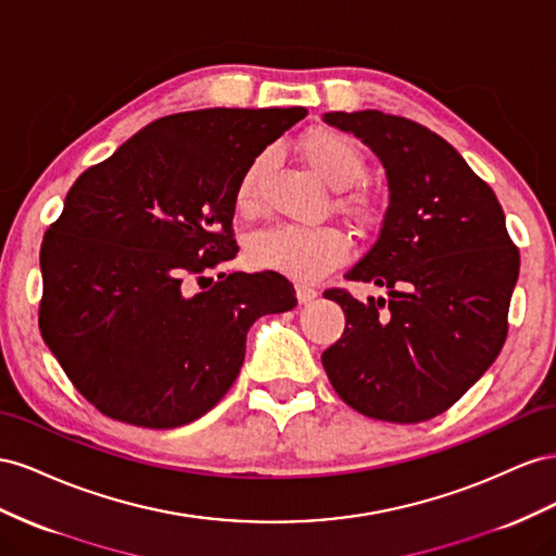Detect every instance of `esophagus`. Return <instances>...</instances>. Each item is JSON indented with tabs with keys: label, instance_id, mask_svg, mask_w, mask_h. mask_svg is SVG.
<instances>
[{
	"label": "esophagus",
	"instance_id": "esophagus-1",
	"mask_svg": "<svg viewBox=\"0 0 556 556\" xmlns=\"http://www.w3.org/2000/svg\"><path fill=\"white\" fill-rule=\"evenodd\" d=\"M295 295L300 303H309V300H314L319 293H316V289L307 287V283H295Z\"/></svg>",
	"mask_w": 556,
	"mask_h": 556
}]
</instances>
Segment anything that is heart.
Returning a JSON list of instances; mask_svg holds the SVG:
<instances>
[{
	"label": "heart",
	"mask_w": 556,
	"mask_h": 556,
	"mask_svg": "<svg viewBox=\"0 0 556 556\" xmlns=\"http://www.w3.org/2000/svg\"><path fill=\"white\" fill-rule=\"evenodd\" d=\"M300 153L319 177L344 188L366 172V155L358 141L336 128H316L300 137ZM267 167V153L253 157L235 188V207L253 214L261 204V181ZM340 212L356 226H372L382 214L379 200L366 190H352L338 198ZM346 256L344 235L332 226L275 224L253 232L247 242V258L253 267L273 269L300 281L316 279Z\"/></svg>",
	"instance_id": "obj_1"
}]
</instances>
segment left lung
<instances>
[{
	"label": "left lung",
	"instance_id": "8db88e82",
	"mask_svg": "<svg viewBox=\"0 0 556 556\" xmlns=\"http://www.w3.org/2000/svg\"><path fill=\"white\" fill-rule=\"evenodd\" d=\"M324 121L379 155L391 190L377 242L344 275L389 298L324 293L346 316L342 338L321 354L326 375L370 419H433L501 354L519 249L494 190L440 135L375 109Z\"/></svg>",
	"mask_w": 556,
	"mask_h": 556
}]
</instances>
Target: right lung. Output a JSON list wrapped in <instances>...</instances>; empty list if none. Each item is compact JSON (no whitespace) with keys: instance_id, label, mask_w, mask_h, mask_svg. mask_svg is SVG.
<instances>
[{"instance_id":"add662e5","label":"right lung","mask_w":556,"mask_h":556,"mask_svg":"<svg viewBox=\"0 0 556 556\" xmlns=\"http://www.w3.org/2000/svg\"><path fill=\"white\" fill-rule=\"evenodd\" d=\"M305 116L303 106L163 116L70 188L41 242L39 330L109 419L177 428L207 415L240 375L251 324L295 307L279 273L218 267L240 249L242 172ZM190 280L208 283L195 292Z\"/></svg>"}]
</instances>
